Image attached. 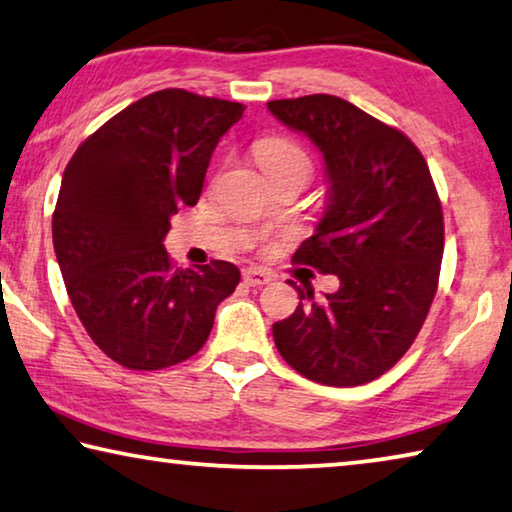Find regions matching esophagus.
Segmentation results:
<instances>
[{
  "label": "esophagus",
  "instance_id": "34e87169",
  "mask_svg": "<svg viewBox=\"0 0 512 512\" xmlns=\"http://www.w3.org/2000/svg\"><path fill=\"white\" fill-rule=\"evenodd\" d=\"M271 280H273L271 273H266L264 269H246V271H243V282H246L248 287L269 285Z\"/></svg>",
  "mask_w": 512,
  "mask_h": 512
}]
</instances>
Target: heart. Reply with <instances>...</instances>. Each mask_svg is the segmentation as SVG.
Masks as SVG:
<instances>
[{
    "label": "heart",
    "instance_id": "heart-1",
    "mask_svg": "<svg viewBox=\"0 0 512 512\" xmlns=\"http://www.w3.org/2000/svg\"><path fill=\"white\" fill-rule=\"evenodd\" d=\"M257 161L259 166L264 168V173L273 177L278 173H300L305 175V180L310 177V157H307L305 150L296 145L294 141L287 139H266L257 145Z\"/></svg>",
    "mask_w": 512,
    "mask_h": 512
}]
</instances>
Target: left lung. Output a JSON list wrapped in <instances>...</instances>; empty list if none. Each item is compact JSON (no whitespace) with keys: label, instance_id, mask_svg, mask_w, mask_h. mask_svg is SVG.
Masks as SVG:
<instances>
[{"label":"left lung","instance_id":"1","mask_svg":"<svg viewBox=\"0 0 512 512\" xmlns=\"http://www.w3.org/2000/svg\"><path fill=\"white\" fill-rule=\"evenodd\" d=\"M305 134L326 166V212L296 264L335 273L339 289L273 323L282 358L300 376L355 387L383 376L415 342L437 291L442 205L426 159L408 136L335 95L266 104Z\"/></svg>","mask_w":512,"mask_h":512}]
</instances>
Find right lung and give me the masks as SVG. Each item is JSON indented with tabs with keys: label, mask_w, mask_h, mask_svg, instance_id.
I'll return each instance as SVG.
<instances>
[{
	"label": "right lung",
	"mask_w": 512,
	"mask_h": 512,
	"mask_svg": "<svg viewBox=\"0 0 512 512\" xmlns=\"http://www.w3.org/2000/svg\"><path fill=\"white\" fill-rule=\"evenodd\" d=\"M243 109L166 88L107 120L66 166L52 218L56 262L86 332L127 369L196 355L239 285L223 259L177 269L164 239L170 216L198 202L209 159Z\"/></svg>",
	"instance_id": "1"
}]
</instances>
